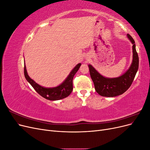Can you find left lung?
Wrapping results in <instances>:
<instances>
[{
	"label": "left lung",
	"mask_w": 150,
	"mask_h": 150,
	"mask_svg": "<svg viewBox=\"0 0 150 150\" xmlns=\"http://www.w3.org/2000/svg\"><path fill=\"white\" fill-rule=\"evenodd\" d=\"M128 38L133 44V62L129 69L124 74L116 78H106L98 73L91 66L89 65L91 78L96 92L102 96L115 97L126 92L134 79L139 66V57L135 47V42L129 34Z\"/></svg>",
	"instance_id": "8db88e82"
}]
</instances>
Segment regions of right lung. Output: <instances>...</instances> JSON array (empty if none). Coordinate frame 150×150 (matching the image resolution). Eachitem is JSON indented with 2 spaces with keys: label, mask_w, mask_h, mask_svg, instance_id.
<instances>
[{
  "label": "right lung",
  "mask_w": 150,
  "mask_h": 150,
  "mask_svg": "<svg viewBox=\"0 0 150 150\" xmlns=\"http://www.w3.org/2000/svg\"><path fill=\"white\" fill-rule=\"evenodd\" d=\"M81 64L77 65L72 71L71 72L69 75L68 76L66 79L61 85L57 87L52 88H46L42 87L38 84L36 83L34 80L30 78L26 71L25 66H24V76L27 81L31 84L35 91L40 96L43 98L51 101L59 100V99L65 98L67 97L71 93L73 89V85H72V80L75 75L79 69Z\"/></svg>",
  "instance_id": "1"
}]
</instances>
